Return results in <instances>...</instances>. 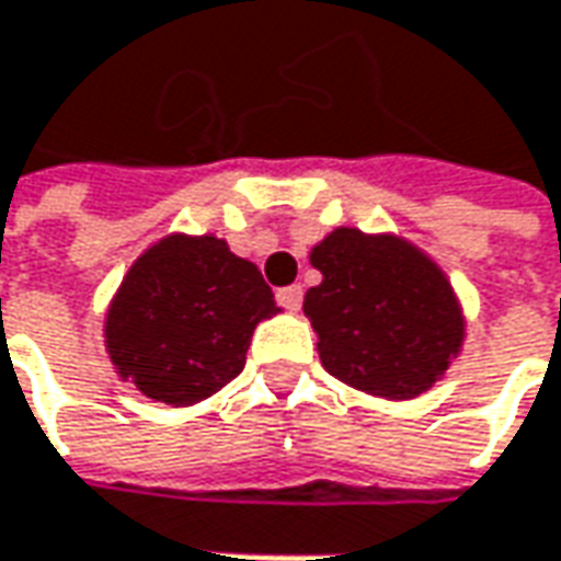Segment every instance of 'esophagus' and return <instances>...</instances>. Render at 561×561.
<instances>
[{
    "mask_svg": "<svg viewBox=\"0 0 561 561\" xmlns=\"http://www.w3.org/2000/svg\"><path fill=\"white\" fill-rule=\"evenodd\" d=\"M276 300H279L285 310H291V313H295V310H300L304 288H300V285H285V288H279V291H276Z\"/></svg>",
    "mask_w": 561,
    "mask_h": 561,
    "instance_id": "1",
    "label": "esophagus"
}]
</instances>
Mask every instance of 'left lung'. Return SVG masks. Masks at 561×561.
I'll return each instance as SVG.
<instances>
[{
    "label": "left lung",
    "mask_w": 561,
    "mask_h": 561,
    "mask_svg": "<svg viewBox=\"0 0 561 561\" xmlns=\"http://www.w3.org/2000/svg\"><path fill=\"white\" fill-rule=\"evenodd\" d=\"M322 282L304 313L319 335V359L341 381L391 400L422 394L462 344V313L450 282L394 236L335 229L310 251Z\"/></svg>",
    "instance_id": "left-lung-1"
}]
</instances>
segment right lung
<instances>
[{
  "label": "right lung",
  "instance_id": "add662e5",
  "mask_svg": "<svg viewBox=\"0 0 561 561\" xmlns=\"http://www.w3.org/2000/svg\"><path fill=\"white\" fill-rule=\"evenodd\" d=\"M273 313L254 263L214 236H170L126 273L105 344L121 378L151 400L188 407L242 373L254 325Z\"/></svg>",
  "mask_w": 561,
  "mask_h": 561
}]
</instances>
